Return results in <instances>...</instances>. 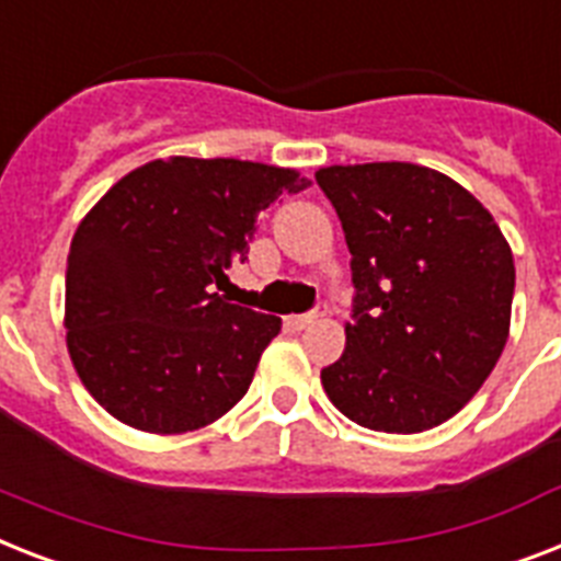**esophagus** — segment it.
Here are the masks:
<instances>
[{"mask_svg":"<svg viewBox=\"0 0 561 561\" xmlns=\"http://www.w3.org/2000/svg\"><path fill=\"white\" fill-rule=\"evenodd\" d=\"M322 313H325V305H317V308H313L311 313H296V317H288V325L294 328V331H302V328H308L311 325V322H317L322 317Z\"/></svg>","mask_w":561,"mask_h":561,"instance_id":"esophagus-1","label":"esophagus"}]
</instances>
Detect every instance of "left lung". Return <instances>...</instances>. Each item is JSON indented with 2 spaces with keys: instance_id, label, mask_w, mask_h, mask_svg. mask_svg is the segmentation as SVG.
I'll return each instance as SVG.
<instances>
[{
  "instance_id": "obj_1",
  "label": "left lung",
  "mask_w": 561,
  "mask_h": 561,
  "mask_svg": "<svg viewBox=\"0 0 561 561\" xmlns=\"http://www.w3.org/2000/svg\"><path fill=\"white\" fill-rule=\"evenodd\" d=\"M352 253L354 322L322 389L345 417L414 435L467 407L504 352L516 265L490 209L417 163L325 167Z\"/></svg>"
}]
</instances>
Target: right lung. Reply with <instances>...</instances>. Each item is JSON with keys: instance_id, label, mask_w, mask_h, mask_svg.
<instances>
[{"instance_id": "add662e5", "label": "right lung", "mask_w": 561, "mask_h": 561, "mask_svg": "<svg viewBox=\"0 0 561 561\" xmlns=\"http://www.w3.org/2000/svg\"><path fill=\"white\" fill-rule=\"evenodd\" d=\"M308 184L285 167L175 154L123 175L85 213L66 267V345L112 417L181 435L244 398L282 320L218 290L259 216Z\"/></svg>"}]
</instances>
